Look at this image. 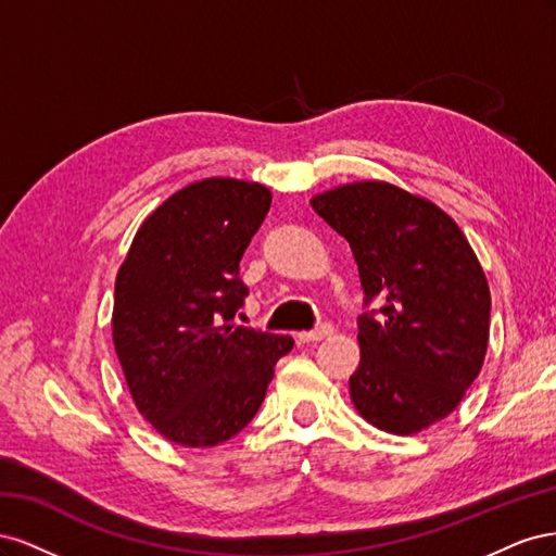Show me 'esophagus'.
<instances>
[{
  "label": "esophagus",
  "instance_id": "34e87169",
  "mask_svg": "<svg viewBox=\"0 0 556 556\" xmlns=\"http://www.w3.org/2000/svg\"><path fill=\"white\" fill-rule=\"evenodd\" d=\"M331 333H333V327H331L329 323H325V325H319V327H315V329H311V331H301V333H299V341L315 343V341L327 339V336H331Z\"/></svg>",
  "mask_w": 556,
  "mask_h": 556
}]
</instances>
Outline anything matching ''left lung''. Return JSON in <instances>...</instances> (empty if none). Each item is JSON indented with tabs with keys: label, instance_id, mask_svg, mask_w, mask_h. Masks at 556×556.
<instances>
[{
	"label": "left lung",
	"instance_id": "8db88e82",
	"mask_svg": "<svg viewBox=\"0 0 556 556\" xmlns=\"http://www.w3.org/2000/svg\"><path fill=\"white\" fill-rule=\"evenodd\" d=\"M311 206L359 268L352 403L390 433L439 422L478 378L490 339L492 296L476 252L450 215L390 182L343 185Z\"/></svg>",
	"mask_w": 556,
	"mask_h": 556
}]
</instances>
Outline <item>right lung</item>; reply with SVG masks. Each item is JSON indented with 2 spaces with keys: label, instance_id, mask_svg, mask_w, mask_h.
I'll list each match as a JSON object with an SVG mask.
<instances>
[{
  "label": "right lung",
  "instance_id": "right-lung-1",
  "mask_svg": "<svg viewBox=\"0 0 556 556\" xmlns=\"http://www.w3.org/2000/svg\"><path fill=\"white\" fill-rule=\"evenodd\" d=\"M271 206L260 182L206 178L148 217L115 278L113 343L139 413L164 439L213 447L266 396L292 336L241 327V257Z\"/></svg>",
  "mask_w": 556,
  "mask_h": 556
}]
</instances>
